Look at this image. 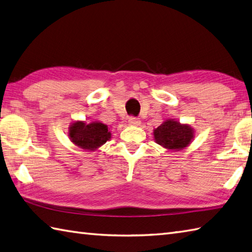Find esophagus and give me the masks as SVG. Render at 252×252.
Returning a JSON list of instances; mask_svg holds the SVG:
<instances>
[{
    "mask_svg": "<svg viewBox=\"0 0 252 252\" xmlns=\"http://www.w3.org/2000/svg\"><path fill=\"white\" fill-rule=\"evenodd\" d=\"M129 125H130V126H141V121L138 120L137 118L130 117V118H129Z\"/></svg>",
    "mask_w": 252,
    "mask_h": 252,
    "instance_id": "esophagus-1",
    "label": "esophagus"
}]
</instances>
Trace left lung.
Returning <instances> with one entry per match:
<instances>
[{
	"instance_id": "left-lung-1",
	"label": "left lung",
	"mask_w": 252,
	"mask_h": 252,
	"mask_svg": "<svg viewBox=\"0 0 252 252\" xmlns=\"http://www.w3.org/2000/svg\"><path fill=\"white\" fill-rule=\"evenodd\" d=\"M195 137V131L189 125L168 119L154 130L155 142L168 151L179 152L186 148Z\"/></svg>"
}]
</instances>
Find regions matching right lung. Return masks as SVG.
<instances>
[{"mask_svg":"<svg viewBox=\"0 0 252 252\" xmlns=\"http://www.w3.org/2000/svg\"><path fill=\"white\" fill-rule=\"evenodd\" d=\"M68 136L79 148L94 152L110 140L111 133L108 126L99 121H74L68 127Z\"/></svg>","mask_w":252,"mask_h":252,"instance_id":"obj_1","label":"right lung"}]
</instances>
